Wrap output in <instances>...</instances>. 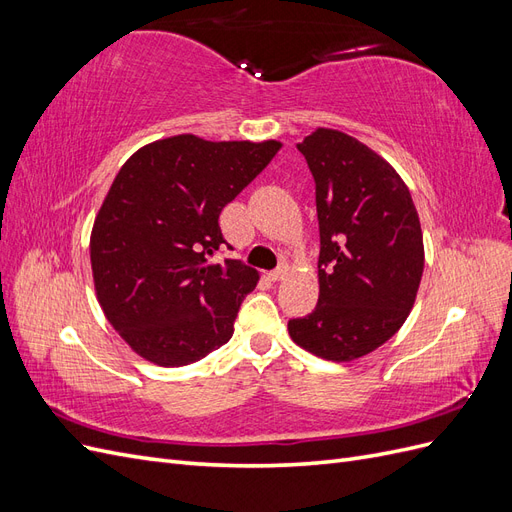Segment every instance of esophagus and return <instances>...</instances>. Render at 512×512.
<instances>
[{"label":"esophagus","instance_id":"1","mask_svg":"<svg viewBox=\"0 0 512 512\" xmlns=\"http://www.w3.org/2000/svg\"><path fill=\"white\" fill-rule=\"evenodd\" d=\"M286 273H288V267H286V265L277 267V269H273V271L269 273V280H273V282H280V280H284Z\"/></svg>","mask_w":512,"mask_h":512}]
</instances>
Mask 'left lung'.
<instances>
[{"label": "left lung", "instance_id": "1", "mask_svg": "<svg viewBox=\"0 0 512 512\" xmlns=\"http://www.w3.org/2000/svg\"><path fill=\"white\" fill-rule=\"evenodd\" d=\"M297 149L316 181L320 294L288 333L320 359L354 361L410 314L425 267L421 222L397 170L356 138L318 128Z\"/></svg>", "mask_w": 512, "mask_h": 512}]
</instances>
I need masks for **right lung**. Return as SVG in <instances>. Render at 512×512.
Instances as JSON below:
<instances>
[{
    "mask_svg": "<svg viewBox=\"0 0 512 512\" xmlns=\"http://www.w3.org/2000/svg\"><path fill=\"white\" fill-rule=\"evenodd\" d=\"M282 143L162 138L121 166L91 230V271L104 316L162 367L203 359L232 337L258 271L218 260L222 209Z\"/></svg>",
    "mask_w": 512,
    "mask_h": 512,
    "instance_id": "right-lung-1",
    "label": "right lung"
}]
</instances>
